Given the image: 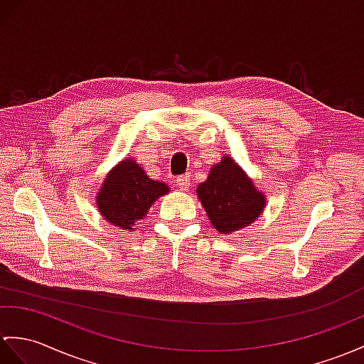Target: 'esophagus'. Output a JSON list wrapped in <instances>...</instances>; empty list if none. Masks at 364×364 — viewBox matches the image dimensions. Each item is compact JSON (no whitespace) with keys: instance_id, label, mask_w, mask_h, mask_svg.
I'll list each match as a JSON object with an SVG mask.
<instances>
[{"instance_id":"esophagus-1","label":"esophagus","mask_w":364,"mask_h":364,"mask_svg":"<svg viewBox=\"0 0 364 364\" xmlns=\"http://www.w3.org/2000/svg\"><path fill=\"white\" fill-rule=\"evenodd\" d=\"M175 183H176V188H178L180 191H188L189 186H191V176H189V173L178 176V178L175 180Z\"/></svg>"}]
</instances>
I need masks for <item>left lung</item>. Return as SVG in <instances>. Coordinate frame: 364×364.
<instances>
[{
  "label": "left lung",
  "mask_w": 364,
  "mask_h": 364,
  "mask_svg": "<svg viewBox=\"0 0 364 364\" xmlns=\"http://www.w3.org/2000/svg\"><path fill=\"white\" fill-rule=\"evenodd\" d=\"M197 197L210 223L222 234L250 226L265 208V196L231 156H223L210 167L208 180L198 184Z\"/></svg>",
  "instance_id": "8db88e82"
}]
</instances>
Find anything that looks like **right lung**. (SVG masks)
<instances>
[{
	"instance_id": "obj_1",
	"label": "right lung",
	"mask_w": 364,
	"mask_h": 364,
	"mask_svg": "<svg viewBox=\"0 0 364 364\" xmlns=\"http://www.w3.org/2000/svg\"><path fill=\"white\" fill-rule=\"evenodd\" d=\"M168 191L167 184L150 180L142 167L129 158L108 172L96 201L108 223L132 231L151 205Z\"/></svg>"
}]
</instances>
